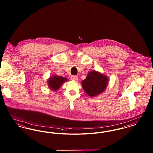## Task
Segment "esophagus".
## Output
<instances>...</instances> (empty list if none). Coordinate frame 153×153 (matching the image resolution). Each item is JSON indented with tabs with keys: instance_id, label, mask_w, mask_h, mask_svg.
Segmentation results:
<instances>
[{
	"instance_id": "esophagus-1",
	"label": "esophagus",
	"mask_w": 153,
	"mask_h": 153,
	"mask_svg": "<svg viewBox=\"0 0 153 153\" xmlns=\"http://www.w3.org/2000/svg\"><path fill=\"white\" fill-rule=\"evenodd\" d=\"M71 79L72 80H74V81H76V80H78V77L76 76H74V75H72L71 77Z\"/></svg>"
}]
</instances>
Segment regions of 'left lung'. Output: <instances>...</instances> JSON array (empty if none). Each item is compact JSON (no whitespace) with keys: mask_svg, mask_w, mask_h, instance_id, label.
I'll return each instance as SVG.
<instances>
[{"mask_svg":"<svg viewBox=\"0 0 153 153\" xmlns=\"http://www.w3.org/2000/svg\"><path fill=\"white\" fill-rule=\"evenodd\" d=\"M107 76L95 71L89 72L85 80L82 81V87L85 93L94 97L103 92L108 85Z\"/></svg>","mask_w":153,"mask_h":153,"instance_id":"obj_1","label":"left lung"}]
</instances>
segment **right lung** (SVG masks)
Returning a JSON list of instances; mask_svg holds the SVG:
<instances>
[{
	"label": "right lung",
	"mask_w": 153,
	"mask_h": 153,
	"mask_svg": "<svg viewBox=\"0 0 153 153\" xmlns=\"http://www.w3.org/2000/svg\"><path fill=\"white\" fill-rule=\"evenodd\" d=\"M68 79L62 76L53 75L48 80V84L49 88L53 91H57L60 88L62 84L68 81Z\"/></svg>",
	"instance_id": "1"
}]
</instances>
